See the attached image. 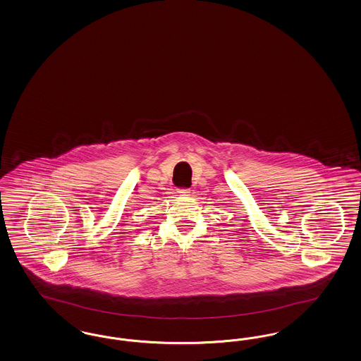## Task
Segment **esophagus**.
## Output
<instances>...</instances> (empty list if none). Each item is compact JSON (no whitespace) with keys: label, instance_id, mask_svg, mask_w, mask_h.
Listing matches in <instances>:
<instances>
[{"label":"esophagus","instance_id":"esophagus-1","mask_svg":"<svg viewBox=\"0 0 361 361\" xmlns=\"http://www.w3.org/2000/svg\"><path fill=\"white\" fill-rule=\"evenodd\" d=\"M177 193H180L181 196H188L190 192H189L188 188H178L177 189Z\"/></svg>","mask_w":361,"mask_h":361}]
</instances>
